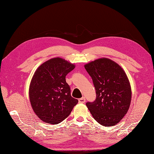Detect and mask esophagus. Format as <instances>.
Segmentation results:
<instances>
[{
    "instance_id": "1",
    "label": "esophagus",
    "mask_w": 154,
    "mask_h": 154,
    "mask_svg": "<svg viewBox=\"0 0 154 154\" xmlns=\"http://www.w3.org/2000/svg\"><path fill=\"white\" fill-rule=\"evenodd\" d=\"M78 102L80 103H84L85 102V98L84 97H82L80 99H78Z\"/></svg>"
}]
</instances>
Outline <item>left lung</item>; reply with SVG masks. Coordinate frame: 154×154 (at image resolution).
<instances>
[{"mask_svg": "<svg viewBox=\"0 0 154 154\" xmlns=\"http://www.w3.org/2000/svg\"><path fill=\"white\" fill-rule=\"evenodd\" d=\"M93 82L97 98L86 106L93 118L103 126L117 124L127 113L131 100L130 81L114 61L100 58L84 65Z\"/></svg>", "mask_w": 154, "mask_h": 154, "instance_id": "left-lung-1", "label": "left lung"}]
</instances>
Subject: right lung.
Returning <instances> with one entry per match:
<instances>
[{"label":"right lung","mask_w":154,"mask_h":154,"mask_svg":"<svg viewBox=\"0 0 154 154\" xmlns=\"http://www.w3.org/2000/svg\"><path fill=\"white\" fill-rule=\"evenodd\" d=\"M74 68V64L57 57L44 62L35 71L29 87V98L34 113L44 122H62L78 103L65 80Z\"/></svg>","instance_id":"add662e5"}]
</instances>
